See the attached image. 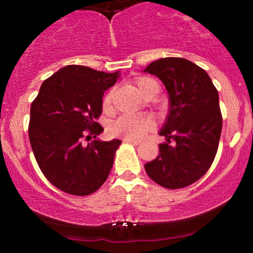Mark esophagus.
I'll return each instance as SVG.
<instances>
[{
  "label": "esophagus",
  "mask_w": 253,
  "mask_h": 253,
  "mask_svg": "<svg viewBox=\"0 0 253 253\" xmlns=\"http://www.w3.org/2000/svg\"><path fill=\"white\" fill-rule=\"evenodd\" d=\"M124 143L127 144H133V145H139L141 143L140 140H134V139H124Z\"/></svg>",
  "instance_id": "1"
}]
</instances>
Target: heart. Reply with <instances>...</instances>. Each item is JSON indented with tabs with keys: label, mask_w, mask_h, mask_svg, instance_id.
<instances>
[{
	"label": "heart",
	"mask_w": 253,
	"mask_h": 253,
	"mask_svg": "<svg viewBox=\"0 0 253 253\" xmlns=\"http://www.w3.org/2000/svg\"><path fill=\"white\" fill-rule=\"evenodd\" d=\"M134 84L138 91L147 97L151 92L159 89L158 83L151 77H138L134 80ZM112 100H113V90H109L102 98V108L106 113L112 110ZM153 123L152 119L147 115H123L118 118L117 120L113 121L109 125L108 130L112 135L118 136L123 139H140L141 136L146 134L149 130L152 128Z\"/></svg>",
	"instance_id": "b5f03b06"
}]
</instances>
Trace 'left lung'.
<instances>
[{
	"label": "left lung",
	"instance_id": "8db88e82",
	"mask_svg": "<svg viewBox=\"0 0 253 253\" xmlns=\"http://www.w3.org/2000/svg\"><path fill=\"white\" fill-rule=\"evenodd\" d=\"M145 71L163 82L170 98L159 132L167 143L159 144L158 156L145 170L157 184L181 189L199 181L215 158L222 128L219 94L207 72L184 58H161Z\"/></svg>",
	"mask_w": 253,
	"mask_h": 253
}]
</instances>
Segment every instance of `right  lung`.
<instances>
[{"instance_id":"1","label":"right lung","mask_w":253,"mask_h":253,"mask_svg":"<svg viewBox=\"0 0 253 253\" xmlns=\"http://www.w3.org/2000/svg\"><path fill=\"white\" fill-rule=\"evenodd\" d=\"M107 74L83 65L64 66L45 80L31 106L28 135L40 170L66 194L85 196L108 178L121 141L91 139L102 133L96 123L103 92L117 83Z\"/></svg>"}]
</instances>
